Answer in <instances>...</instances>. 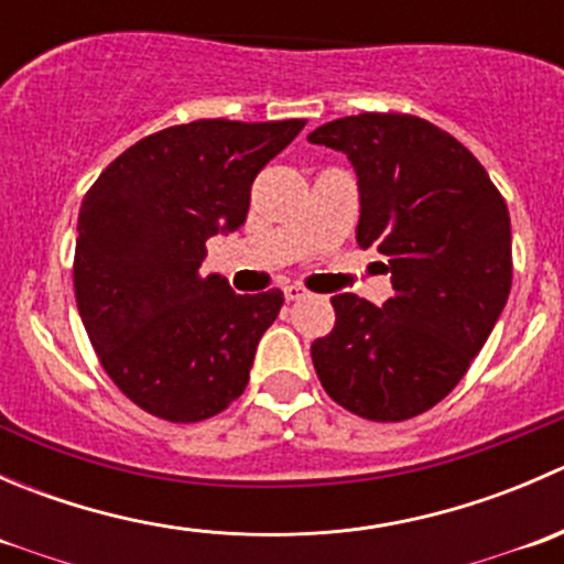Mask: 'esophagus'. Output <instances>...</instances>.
Returning a JSON list of instances; mask_svg holds the SVG:
<instances>
[{
    "label": "esophagus",
    "mask_w": 564,
    "mask_h": 564,
    "mask_svg": "<svg viewBox=\"0 0 564 564\" xmlns=\"http://www.w3.org/2000/svg\"><path fill=\"white\" fill-rule=\"evenodd\" d=\"M305 294H308V292H305L300 283H289V286H283V297H286L289 303H294V300H303Z\"/></svg>",
    "instance_id": "esophagus-1"
}]
</instances>
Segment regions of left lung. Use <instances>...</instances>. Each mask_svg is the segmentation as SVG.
<instances>
[{"label": "left lung", "instance_id": "obj_1", "mask_svg": "<svg viewBox=\"0 0 564 564\" xmlns=\"http://www.w3.org/2000/svg\"><path fill=\"white\" fill-rule=\"evenodd\" d=\"M349 158L360 248L388 259L377 308L335 294L333 333L311 346L335 403L398 423L447 395L502 316L513 281L510 215L486 169L451 133L409 113L333 119L308 135Z\"/></svg>", "mask_w": 564, "mask_h": 564}]
</instances>
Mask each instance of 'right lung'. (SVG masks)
I'll use <instances>...</instances> for the list:
<instances>
[{
    "label": "right lung",
    "mask_w": 564,
    "mask_h": 564,
    "mask_svg": "<svg viewBox=\"0 0 564 564\" xmlns=\"http://www.w3.org/2000/svg\"><path fill=\"white\" fill-rule=\"evenodd\" d=\"M305 119H196L124 150L82 202L76 303L119 390L155 417L198 423L246 390L283 292L202 275L207 240L248 218L256 174Z\"/></svg>",
    "instance_id": "right-lung-1"
}]
</instances>
